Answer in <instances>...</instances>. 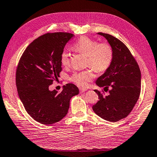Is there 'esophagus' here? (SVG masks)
I'll return each instance as SVG.
<instances>
[{"label":"esophagus","mask_w":157,"mask_h":157,"mask_svg":"<svg viewBox=\"0 0 157 157\" xmlns=\"http://www.w3.org/2000/svg\"><path fill=\"white\" fill-rule=\"evenodd\" d=\"M87 90V89H86V88H79V92H80V93H84L85 91H86Z\"/></svg>","instance_id":"34e87169"}]
</instances>
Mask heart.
I'll use <instances>...</instances> for the list:
<instances>
[{
  "label": "heart",
  "instance_id": "b5f03b06",
  "mask_svg": "<svg viewBox=\"0 0 157 157\" xmlns=\"http://www.w3.org/2000/svg\"><path fill=\"white\" fill-rule=\"evenodd\" d=\"M73 49L78 53L87 56V66L92 67L83 71L73 73L71 76V81L79 86H88L94 78V70L98 73L104 72L112 63L113 50L111 45L107 43L99 44L94 39L82 36L73 45ZM60 60L63 66L69 65V54L66 51L61 53Z\"/></svg>",
  "mask_w": 157,
  "mask_h": 157
}]
</instances>
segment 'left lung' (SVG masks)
<instances>
[{"instance_id":"obj_1","label":"left lung","mask_w":157,"mask_h":157,"mask_svg":"<svg viewBox=\"0 0 157 157\" xmlns=\"http://www.w3.org/2000/svg\"><path fill=\"white\" fill-rule=\"evenodd\" d=\"M105 37L113 50L112 63L97 79L96 84L109 90L105 96L94 90L99 101L93 106L96 113L105 121L117 122L129 114L139 99L141 91V72L139 65L128 48L109 34L98 33Z\"/></svg>"}]
</instances>
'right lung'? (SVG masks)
Here are the masks:
<instances>
[{
  "instance_id": "1",
  "label": "right lung",
  "mask_w": 157,
  "mask_h": 157,
  "mask_svg": "<svg viewBox=\"0 0 157 157\" xmlns=\"http://www.w3.org/2000/svg\"><path fill=\"white\" fill-rule=\"evenodd\" d=\"M74 35L47 33L34 40L20 59L15 83L18 95L27 113L43 124H52L67 115L70 99L79 94L73 84H67L61 93L49 86L60 77V54Z\"/></svg>"
}]
</instances>
